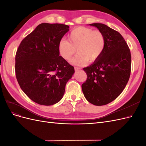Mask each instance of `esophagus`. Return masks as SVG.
Segmentation results:
<instances>
[{"label": "esophagus", "mask_w": 146, "mask_h": 146, "mask_svg": "<svg viewBox=\"0 0 146 146\" xmlns=\"http://www.w3.org/2000/svg\"><path fill=\"white\" fill-rule=\"evenodd\" d=\"M74 69H75V70H78L81 69L80 68H78V67H75Z\"/></svg>", "instance_id": "esophagus-1"}]
</instances>
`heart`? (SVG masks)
Masks as SVG:
<instances>
[{
    "label": "heart",
    "mask_w": 146,
    "mask_h": 146,
    "mask_svg": "<svg viewBox=\"0 0 146 146\" xmlns=\"http://www.w3.org/2000/svg\"><path fill=\"white\" fill-rule=\"evenodd\" d=\"M68 41L61 39L58 49L61 58L70 61L76 52L78 54L72 60L76 65H83L98 61L102 56L106 47L105 35L100 30L89 27H78L68 35Z\"/></svg>",
    "instance_id": "b5f03b06"
}]
</instances>
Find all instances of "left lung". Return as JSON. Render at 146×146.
<instances>
[{"label":"left lung","mask_w":146,"mask_h":146,"mask_svg":"<svg viewBox=\"0 0 146 146\" xmlns=\"http://www.w3.org/2000/svg\"><path fill=\"white\" fill-rule=\"evenodd\" d=\"M90 25L105 35L106 47L98 61L83 68L87 79L82 88L89 102L101 106L115 100L125 88L130 76L131 54L125 39L117 31L103 24Z\"/></svg>","instance_id":"obj_1"}]
</instances>
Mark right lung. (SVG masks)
Here are the masks:
<instances>
[{
    "instance_id": "right-lung-1",
    "label": "right lung",
    "mask_w": 146,
    "mask_h": 146,
    "mask_svg": "<svg viewBox=\"0 0 146 146\" xmlns=\"http://www.w3.org/2000/svg\"><path fill=\"white\" fill-rule=\"evenodd\" d=\"M69 27L42 23L28 35L17 48L15 58L17 80L35 102L52 105L63 98L66 83L74 68L60 56L58 45Z\"/></svg>"
}]
</instances>
